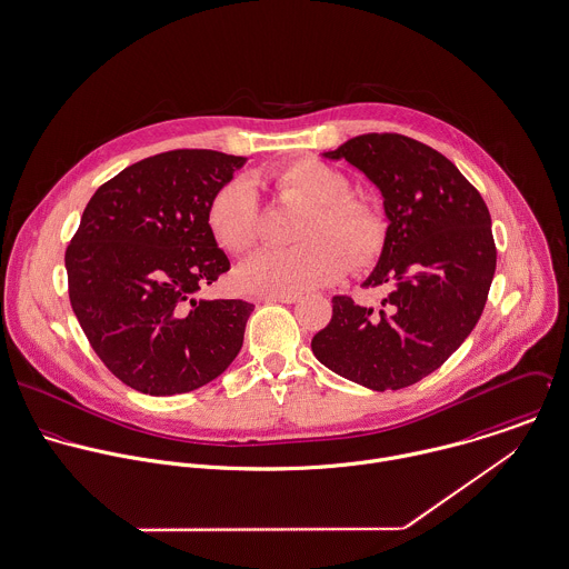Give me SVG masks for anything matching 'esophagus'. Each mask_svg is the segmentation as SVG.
<instances>
[{"label":"esophagus","instance_id":"34e87169","mask_svg":"<svg viewBox=\"0 0 569 569\" xmlns=\"http://www.w3.org/2000/svg\"><path fill=\"white\" fill-rule=\"evenodd\" d=\"M301 297L299 295H283V292H270L263 297L266 303H297Z\"/></svg>","mask_w":569,"mask_h":569}]
</instances>
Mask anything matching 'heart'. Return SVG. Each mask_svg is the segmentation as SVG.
<instances>
[{
    "label": "heart",
    "instance_id": "obj_1",
    "mask_svg": "<svg viewBox=\"0 0 569 569\" xmlns=\"http://www.w3.org/2000/svg\"><path fill=\"white\" fill-rule=\"evenodd\" d=\"M259 182L270 184L279 200L306 204L295 241L297 248H266L241 263L237 279L254 292L297 295L328 286L342 277L347 259L353 268L371 263L385 246L380 216L351 198L349 178L315 158L292 160L266 171ZM209 228L232 254L250 250L259 237L261 207L246 180L224 184L209 204Z\"/></svg>",
    "mask_w": 569,
    "mask_h": 569
}]
</instances>
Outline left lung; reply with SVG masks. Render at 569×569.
<instances>
[{"label": "left lung", "instance_id": "obj_1", "mask_svg": "<svg viewBox=\"0 0 569 569\" xmlns=\"http://www.w3.org/2000/svg\"><path fill=\"white\" fill-rule=\"evenodd\" d=\"M360 169L389 220L378 266L362 286H389L380 308L332 299L315 356L373 391L409 387L436 371L477 326L497 248L479 191L449 158L402 133H362L323 153Z\"/></svg>", "mask_w": 569, "mask_h": 569}]
</instances>
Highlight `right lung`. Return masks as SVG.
I'll return each instance as SVG.
<instances>
[{"instance_id": "1", "label": "right lung", "mask_w": 569, "mask_h": 569, "mask_svg": "<svg viewBox=\"0 0 569 569\" xmlns=\"http://www.w3.org/2000/svg\"><path fill=\"white\" fill-rule=\"evenodd\" d=\"M246 162L211 149L144 158L101 184L66 250L72 310L103 365L149 396L216 380L252 303L196 299L230 268L209 204Z\"/></svg>"}]
</instances>
